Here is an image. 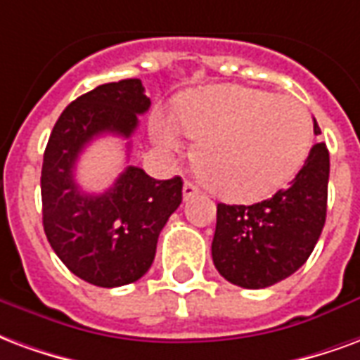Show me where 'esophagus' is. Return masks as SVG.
<instances>
[{
	"instance_id": "obj_1",
	"label": "esophagus",
	"mask_w": 360,
	"mask_h": 360,
	"mask_svg": "<svg viewBox=\"0 0 360 360\" xmlns=\"http://www.w3.org/2000/svg\"><path fill=\"white\" fill-rule=\"evenodd\" d=\"M199 193V188L193 182H186L184 184V201H188V199L195 198Z\"/></svg>"
}]
</instances>
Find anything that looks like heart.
<instances>
[{
    "mask_svg": "<svg viewBox=\"0 0 360 360\" xmlns=\"http://www.w3.org/2000/svg\"><path fill=\"white\" fill-rule=\"evenodd\" d=\"M174 119L198 138L199 174L230 201H257L282 188L303 167L313 138L311 115L299 101L243 86L190 91L176 103ZM178 126L155 120V143L178 151Z\"/></svg>",
    "mask_w": 360,
    "mask_h": 360,
    "instance_id": "b5f03b06",
    "label": "heart"
}]
</instances>
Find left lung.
Instances as JSON below:
<instances>
[{"label":"left lung","mask_w":360,"mask_h":360,"mask_svg":"<svg viewBox=\"0 0 360 360\" xmlns=\"http://www.w3.org/2000/svg\"><path fill=\"white\" fill-rule=\"evenodd\" d=\"M314 134L320 128L314 120ZM330 153L314 143L285 190L253 205H217L212 263L228 282L261 290L307 263L326 222Z\"/></svg>","instance_id":"left-lung-1"}]
</instances>
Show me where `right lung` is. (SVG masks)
Masks as SVG:
<instances>
[{"mask_svg": "<svg viewBox=\"0 0 360 360\" xmlns=\"http://www.w3.org/2000/svg\"><path fill=\"white\" fill-rule=\"evenodd\" d=\"M151 99L140 78L97 86L61 112L41 165V214L49 245L65 266L88 284L119 288L149 270L157 240L182 203V178L155 180L126 167L103 193L75 182L78 155L94 138H130Z\"/></svg>", "mask_w": 360, "mask_h": 360, "instance_id": "obj_1", "label": "right lung"}]
</instances>
